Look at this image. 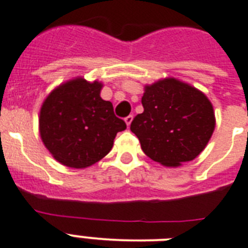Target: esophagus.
<instances>
[{
	"label": "esophagus",
	"mask_w": 248,
	"mask_h": 248,
	"mask_svg": "<svg viewBox=\"0 0 248 248\" xmlns=\"http://www.w3.org/2000/svg\"><path fill=\"white\" fill-rule=\"evenodd\" d=\"M124 120H125V123H126V125H130V123H132V120H133V115H128V116H126V118H125V119H124Z\"/></svg>",
	"instance_id": "obj_1"
}]
</instances>
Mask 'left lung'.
<instances>
[{
	"mask_svg": "<svg viewBox=\"0 0 248 248\" xmlns=\"http://www.w3.org/2000/svg\"><path fill=\"white\" fill-rule=\"evenodd\" d=\"M142 105L144 111L133 119L130 130L138 137L143 152L167 167L196 158L216 128L208 97L176 78L146 86Z\"/></svg>",
	"mask_w": 248,
	"mask_h": 248,
	"instance_id": "1",
	"label": "left lung"
}]
</instances>
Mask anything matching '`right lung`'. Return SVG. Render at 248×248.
Returning <instances> with one entry per match:
<instances>
[{"mask_svg":"<svg viewBox=\"0 0 248 248\" xmlns=\"http://www.w3.org/2000/svg\"><path fill=\"white\" fill-rule=\"evenodd\" d=\"M102 83L82 77L62 83L48 95L39 116V132L59 163L85 169L111 151L116 133L125 130L110 101L101 99Z\"/></svg>","mask_w":248,"mask_h":248,"instance_id":"obj_1","label":"right lung"}]
</instances>
